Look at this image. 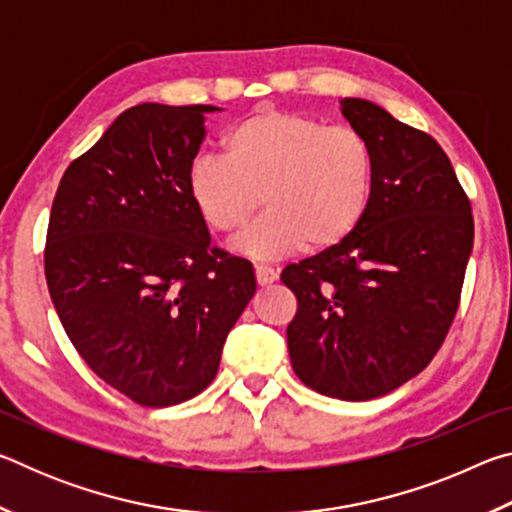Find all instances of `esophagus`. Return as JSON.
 <instances>
[{"mask_svg": "<svg viewBox=\"0 0 512 512\" xmlns=\"http://www.w3.org/2000/svg\"><path fill=\"white\" fill-rule=\"evenodd\" d=\"M255 277L259 287H268V284H273L277 280V273L271 266H255Z\"/></svg>", "mask_w": 512, "mask_h": 512, "instance_id": "esophagus-1", "label": "esophagus"}]
</instances>
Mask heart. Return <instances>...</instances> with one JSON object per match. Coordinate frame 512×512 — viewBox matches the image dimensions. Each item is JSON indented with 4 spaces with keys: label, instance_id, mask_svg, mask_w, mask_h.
<instances>
[{
    "label": "heart",
    "instance_id": "b5f03b06",
    "mask_svg": "<svg viewBox=\"0 0 512 512\" xmlns=\"http://www.w3.org/2000/svg\"><path fill=\"white\" fill-rule=\"evenodd\" d=\"M223 158H198L189 198L207 228L235 235L259 205L268 212L237 239L255 259L336 248L366 219L375 189V153L348 124L264 106L223 137Z\"/></svg>",
    "mask_w": 512,
    "mask_h": 512
}]
</instances>
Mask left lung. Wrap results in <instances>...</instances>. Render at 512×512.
Here are the masks:
<instances>
[{
  "label": "left lung",
  "instance_id": "obj_1",
  "mask_svg": "<svg viewBox=\"0 0 512 512\" xmlns=\"http://www.w3.org/2000/svg\"><path fill=\"white\" fill-rule=\"evenodd\" d=\"M343 115L375 153L366 219L336 248L284 268L298 300L293 372L316 393L363 402L420 375L454 323L474 244L470 198L431 135L366 99Z\"/></svg>",
  "mask_w": 512,
  "mask_h": 512
}]
</instances>
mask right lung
<instances>
[{
	"label": "right lung",
	"mask_w": 512,
	"mask_h": 512,
	"mask_svg": "<svg viewBox=\"0 0 512 512\" xmlns=\"http://www.w3.org/2000/svg\"><path fill=\"white\" fill-rule=\"evenodd\" d=\"M214 106L142 103L69 164L51 205L45 275L97 377L151 409L205 391L255 293L246 259L212 246L189 171Z\"/></svg>",
	"instance_id": "right-lung-1"
}]
</instances>
